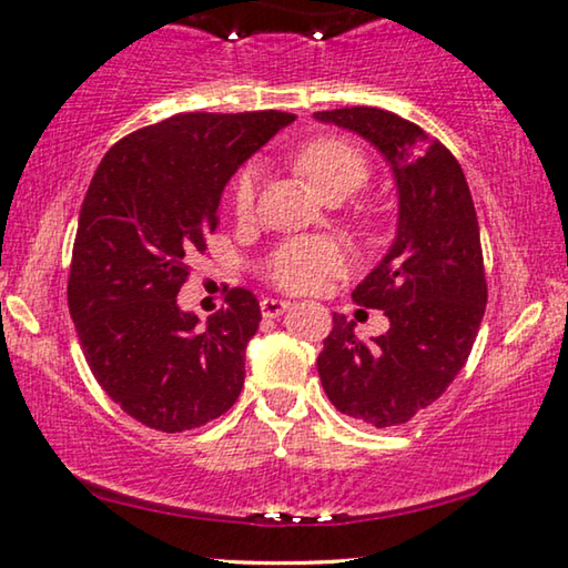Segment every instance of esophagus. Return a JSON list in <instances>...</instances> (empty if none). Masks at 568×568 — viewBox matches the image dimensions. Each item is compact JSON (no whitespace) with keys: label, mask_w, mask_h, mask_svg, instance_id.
I'll return each mask as SVG.
<instances>
[{"label":"esophagus","mask_w":568,"mask_h":568,"mask_svg":"<svg viewBox=\"0 0 568 568\" xmlns=\"http://www.w3.org/2000/svg\"><path fill=\"white\" fill-rule=\"evenodd\" d=\"M262 308V316L265 318H277L283 314V311L291 308V301H281V298H265L260 303Z\"/></svg>","instance_id":"1"}]
</instances>
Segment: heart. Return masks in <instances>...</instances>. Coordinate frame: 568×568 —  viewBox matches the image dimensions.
Returning <instances> with one entry per match:
<instances>
[{
    "label": "heart",
    "mask_w": 568,
    "mask_h": 568,
    "mask_svg": "<svg viewBox=\"0 0 568 568\" xmlns=\"http://www.w3.org/2000/svg\"><path fill=\"white\" fill-rule=\"evenodd\" d=\"M295 172L308 182L316 195L329 197L334 193L349 195L367 180V162L349 141L316 139L303 146L293 159ZM257 193V172L244 170L234 182V211L246 215ZM345 254L329 239H298L287 242L270 254L265 273L270 283L287 293H308L322 287L329 277L342 273Z\"/></svg>",
    "instance_id": "obj_1"
}]
</instances>
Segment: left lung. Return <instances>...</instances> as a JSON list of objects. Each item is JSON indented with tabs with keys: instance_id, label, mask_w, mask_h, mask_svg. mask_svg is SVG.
Returning a JSON list of instances; mask_svg holds the SVG:
<instances>
[{
	"instance_id": "obj_1",
	"label": "left lung",
	"mask_w": 568,
	"mask_h": 568,
	"mask_svg": "<svg viewBox=\"0 0 568 568\" xmlns=\"http://www.w3.org/2000/svg\"><path fill=\"white\" fill-rule=\"evenodd\" d=\"M381 151L394 172L398 215L388 252L353 291L381 308L388 332L355 337L334 314L316 367L329 402L373 427H394L425 409L466 365L486 308L481 236L466 174L440 141L378 108L314 113Z\"/></svg>"
}]
</instances>
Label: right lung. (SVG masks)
Instances as JSON below:
<instances>
[{"label":"right lung","instance_id":"1","mask_svg":"<svg viewBox=\"0 0 568 568\" xmlns=\"http://www.w3.org/2000/svg\"><path fill=\"white\" fill-rule=\"evenodd\" d=\"M293 121L281 110L182 113L102 156L79 213L69 314L102 390L141 425L185 433L242 394L257 298L234 287L201 324L178 293L215 231L226 182Z\"/></svg>","mask_w":568,"mask_h":568}]
</instances>
